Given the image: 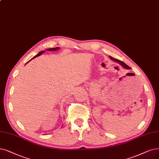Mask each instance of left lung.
<instances>
[{"label": "left lung", "instance_id": "left-lung-1", "mask_svg": "<svg viewBox=\"0 0 159 159\" xmlns=\"http://www.w3.org/2000/svg\"><path fill=\"white\" fill-rule=\"evenodd\" d=\"M109 57L111 58V60H113V61H115L117 62V63H119V64H120L121 66L124 67L125 68H126V69H130V67H129V66H128L127 65H126V63H125L123 61H120V60H116V59H115V58H113V57H111V56H110Z\"/></svg>", "mask_w": 159, "mask_h": 159}]
</instances>
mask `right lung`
Here are the masks:
<instances>
[{"label":"right lung","instance_id":"obj_1","mask_svg":"<svg viewBox=\"0 0 159 159\" xmlns=\"http://www.w3.org/2000/svg\"><path fill=\"white\" fill-rule=\"evenodd\" d=\"M58 49H60V48H59V47H56V48H49V49H47V50H48V51H56V50H58ZM44 52V50H43V51H41L40 52H39V54H38L37 55H36V56H35L34 57H33L32 59H34V57H37V56H40L41 54H43ZM32 59H31V60H32ZM29 61H30V60H29ZM29 61H28V62H29ZM28 62H27V63Z\"/></svg>","mask_w":159,"mask_h":159}]
</instances>
